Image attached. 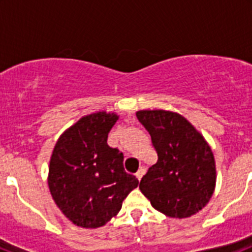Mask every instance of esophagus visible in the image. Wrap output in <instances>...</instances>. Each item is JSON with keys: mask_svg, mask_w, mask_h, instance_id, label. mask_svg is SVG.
Instances as JSON below:
<instances>
[{"mask_svg": "<svg viewBox=\"0 0 252 252\" xmlns=\"http://www.w3.org/2000/svg\"><path fill=\"white\" fill-rule=\"evenodd\" d=\"M145 171H146V169L144 168V166H141V168H140L139 170H137V173H136V178H137V180H141L142 175L145 174Z\"/></svg>", "mask_w": 252, "mask_h": 252, "instance_id": "34e87169", "label": "esophagus"}]
</instances>
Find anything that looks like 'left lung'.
<instances>
[{
  "mask_svg": "<svg viewBox=\"0 0 252 252\" xmlns=\"http://www.w3.org/2000/svg\"><path fill=\"white\" fill-rule=\"evenodd\" d=\"M136 117L158 153L157 164L140 182L141 193L168 217L187 218L199 212L216 187L215 158L204 137L177 112L142 110Z\"/></svg>",
  "mask_w": 252,
  "mask_h": 252,
  "instance_id": "8db88e82",
  "label": "left lung"
}]
</instances>
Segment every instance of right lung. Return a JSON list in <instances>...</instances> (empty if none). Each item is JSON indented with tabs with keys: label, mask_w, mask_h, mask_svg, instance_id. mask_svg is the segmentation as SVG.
Here are the masks:
<instances>
[{
	"label": "right lung",
	"mask_w": 252,
	"mask_h": 252,
	"mask_svg": "<svg viewBox=\"0 0 252 252\" xmlns=\"http://www.w3.org/2000/svg\"><path fill=\"white\" fill-rule=\"evenodd\" d=\"M117 120L104 111L84 116L60 135L51 154V197L69 221L83 228L106 224L139 184L125 171L124 154L107 145Z\"/></svg>",
	"instance_id": "obj_1"
}]
</instances>
